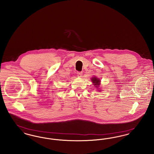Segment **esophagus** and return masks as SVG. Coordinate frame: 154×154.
<instances>
[{
	"instance_id": "esophagus-1",
	"label": "esophagus",
	"mask_w": 154,
	"mask_h": 154,
	"mask_svg": "<svg viewBox=\"0 0 154 154\" xmlns=\"http://www.w3.org/2000/svg\"><path fill=\"white\" fill-rule=\"evenodd\" d=\"M77 75H78L79 77H81L82 76V73L80 72H77Z\"/></svg>"
}]
</instances>
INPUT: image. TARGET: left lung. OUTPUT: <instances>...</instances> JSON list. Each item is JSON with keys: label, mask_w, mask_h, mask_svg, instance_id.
Here are the masks:
<instances>
[{"label": "left lung", "mask_w": 154, "mask_h": 154, "mask_svg": "<svg viewBox=\"0 0 154 154\" xmlns=\"http://www.w3.org/2000/svg\"><path fill=\"white\" fill-rule=\"evenodd\" d=\"M91 81L93 82L94 85H95V87H99V85L100 84V80L98 78H97L96 77H93L91 79ZM99 91H100V90H99Z\"/></svg>", "instance_id": "1"}]
</instances>
